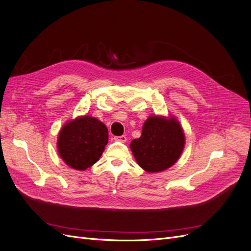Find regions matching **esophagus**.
Here are the masks:
<instances>
[{
  "mask_svg": "<svg viewBox=\"0 0 251 251\" xmlns=\"http://www.w3.org/2000/svg\"><path fill=\"white\" fill-rule=\"evenodd\" d=\"M116 141H120V142H126V137L125 135H121V136H116V137H114Z\"/></svg>",
  "mask_w": 251,
  "mask_h": 251,
  "instance_id": "1",
  "label": "esophagus"
}]
</instances>
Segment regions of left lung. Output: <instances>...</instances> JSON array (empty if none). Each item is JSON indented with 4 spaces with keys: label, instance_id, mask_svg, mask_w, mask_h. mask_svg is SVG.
Here are the masks:
<instances>
[{
    "label": "left lung",
    "instance_id": "left-lung-1",
    "mask_svg": "<svg viewBox=\"0 0 251 251\" xmlns=\"http://www.w3.org/2000/svg\"><path fill=\"white\" fill-rule=\"evenodd\" d=\"M184 144L183 128L176 118L151 115L143 124L141 136L131 142L130 148L141 169L159 173L177 162Z\"/></svg>",
    "mask_w": 251,
    "mask_h": 251
}]
</instances>
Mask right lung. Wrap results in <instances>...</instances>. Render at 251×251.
<instances>
[{
	"instance_id": "1",
	"label": "right lung",
	"mask_w": 251,
	"mask_h": 251,
	"mask_svg": "<svg viewBox=\"0 0 251 251\" xmlns=\"http://www.w3.org/2000/svg\"><path fill=\"white\" fill-rule=\"evenodd\" d=\"M108 140V128L100 120L89 115L78 116L60 128L58 154L70 168L85 171L100 160Z\"/></svg>"
}]
</instances>
